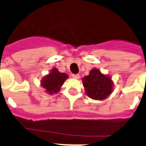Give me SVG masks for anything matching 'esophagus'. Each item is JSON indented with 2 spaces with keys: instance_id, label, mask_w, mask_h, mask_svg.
<instances>
[{
  "instance_id": "esophagus-1",
  "label": "esophagus",
  "mask_w": 146,
  "mask_h": 146,
  "mask_svg": "<svg viewBox=\"0 0 146 146\" xmlns=\"http://www.w3.org/2000/svg\"><path fill=\"white\" fill-rule=\"evenodd\" d=\"M72 77H73V79H75V80H78V79H80V75H79V74H73V75L72 76Z\"/></svg>"
}]
</instances>
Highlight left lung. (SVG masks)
Wrapping results in <instances>:
<instances>
[{
	"label": "left lung",
	"instance_id": "left-lung-1",
	"mask_svg": "<svg viewBox=\"0 0 146 146\" xmlns=\"http://www.w3.org/2000/svg\"><path fill=\"white\" fill-rule=\"evenodd\" d=\"M86 93L90 98L98 101L106 99L113 92V82L109 75L94 68L82 79Z\"/></svg>",
	"mask_w": 146,
	"mask_h": 146
}]
</instances>
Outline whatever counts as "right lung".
I'll return each instance as SVG.
<instances>
[{"label":"right lung","mask_w":146,"mask_h":146,"mask_svg":"<svg viewBox=\"0 0 146 146\" xmlns=\"http://www.w3.org/2000/svg\"><path fill=\"white\" fill-rule=\"evenodd\" d=\"M68 78L66 73H60L56 67H54L48 74L42 78L41 86L44 88L46 93L49 95L56 94L60 90V87Z\"/></svg>","instance_id":"1"}]
</instances>
